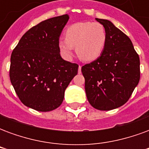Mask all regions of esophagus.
<instances>
[{"label":"esophagus","instance_id":"34e87169","mask_svg":"<svg viewBox=\"0 0 149 149\" xmlns=\"http://www.w3.org/2000/svg\"><path fill=\"white\" fill-rule=\"evenodd\" d=\"M78 72H79V73H81V65H79V67H78Z\"/></svg>","mask_w":149,"mask_h":149}]
</instances>
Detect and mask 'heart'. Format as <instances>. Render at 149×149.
<instances>
[{
    "instance_id": "1",
    "label": "heart",
    "mask_w": 149,
    "mask_h": 149,
    "mask_svg": "<svg viewBox=\"0 0 149 149\" xmlns=\"http://www.w3.org/2000/svg\"><path fill=\"white\" fill-rule=\"evenodd\" d=\"M66 38L59 40V49L62 56L70 60L73 47L78 56L85 61L97 59L106 45L107 35L104 27L97 22H78L72 24L65 33Z\"/></svg>"
}]
</instances>
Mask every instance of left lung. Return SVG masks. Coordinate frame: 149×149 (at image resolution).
Returning a JSON list of instances; mask_svg holds the SVG:
<instances>
[{
	"label": "left lung",
	"instance_id": "left-lung-1",
	"mask_svg": "<svg viewBox=\"0 0 149 149\" xmlns=\"http://www.w3.org/2000/svg\"><path fill=\"white\" fill-rule=\"evenodd\" d=\"M106 31V45L98 58L81 68L92 106L108 111L125 104L140 81V58L131 40L109 20L96 18Z\"/></svg>",
	"mask_w": 149,
	"mask_h": 149
}]
</instances>
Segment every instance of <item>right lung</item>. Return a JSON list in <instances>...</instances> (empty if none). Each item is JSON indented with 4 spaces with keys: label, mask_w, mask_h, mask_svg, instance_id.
<instances>
[{
    "label": "right lung",
    "mask_w": 149,
    "mask_h": 149,
    "mask_svg": "<svg viewBox=\"0 0 149 149\" xmlns=\"http://www.w3.org/2000/svg\"><path fill=\"white\" fill-rule=\"evenodd\" d=\"M68 14L31 28L12 52L9 77L19 99L39 112L58 108L65 91L77 74L78 65L62 59L58 42Z\"/></svg>",
    "instance_id": "1"
}]
</instances>
